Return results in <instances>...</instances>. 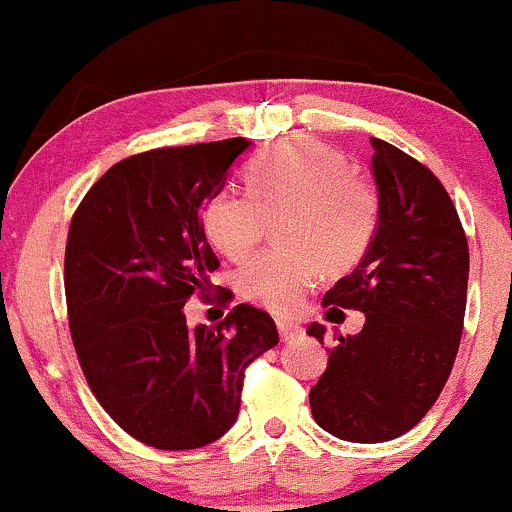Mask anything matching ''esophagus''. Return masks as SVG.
<instances>
[{
    "instance_id": "1",
    "label": "esophagus",
    "mask_w": 512,
    "mask_h": 512,
    "mask_svg": "<svg viewBox=\"0 0 512 512\" xmlns=\"http://www.w3.org/2000/svg\"><path fill=\"white\" fill-rule=\"evenodd\" d=\"M276 330H279L284 342H289V339L298 337V334L303 332V327L298 325V322H291V320H276Z\"/></svg>"
}]
</instances>
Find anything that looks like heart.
<instances>
[{"instance_id":"obj_1","label":"heart","mask_w":512,"mask_h":512,"mask_svg":"<svg viewBox=\"0 0 512 512\" xmlns=\"http://www.w3.org/2000/svg\"><path fill=\"white\" fill-rule=\"evenodd\" d=\"M248 192L221 190L209 199L202 226L209 243L231 260L257 248L276 221L281 248L262 252L240 272L248 301L276 315L293 313L325 267L342 272L373 240L378 195L351 170L349 158L315 139L276 144L245 170Z\"/></svg>"}]
</instances>
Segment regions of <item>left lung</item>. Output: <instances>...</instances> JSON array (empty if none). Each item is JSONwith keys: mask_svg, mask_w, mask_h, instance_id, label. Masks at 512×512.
Instances as JSON below:
<instances>
[{"mask_svg": "<svg viewBox=\"0 0 512 512\" xmlns=\"http://www.w3.org/2000/svg\"><path fill=\"white\" fill-rule=\"evenodd\" d=\"M378 187L373 240L351 274L322 298L330 313L366 315L337 334L327 370L310 390L317 426L349 443H385L433 407L460 349L469 248L440 180L397 146L370 139ZM325 342V325L308 327Z\"/></svg>", "mask_w": 512, "mask_h": 512, "instance_id": "8db88e82", "label": "left lung"}]
</instances>
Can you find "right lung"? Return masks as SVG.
<instances>
[{
	"instance_id": "obj_1",
	"label": "right lung",
	"mask_w": 512,
	"mask_h": 512,
	"mask_svg": "<svg viewBox=\"0 0 512 512\" xmlns=\"http://www.w3.org/2000/svg\"><path fill=\"white\" fill-rule=\"evenodd\" d=\"M250 144L236 137L125 158L69 226L64 291L76 356L101 407L151 448L219 440L238 419L245 366L279 344L272 317L248 303L195 330L182 310L219 267L202 211Z\"/></svg>"
}]
</instances>
